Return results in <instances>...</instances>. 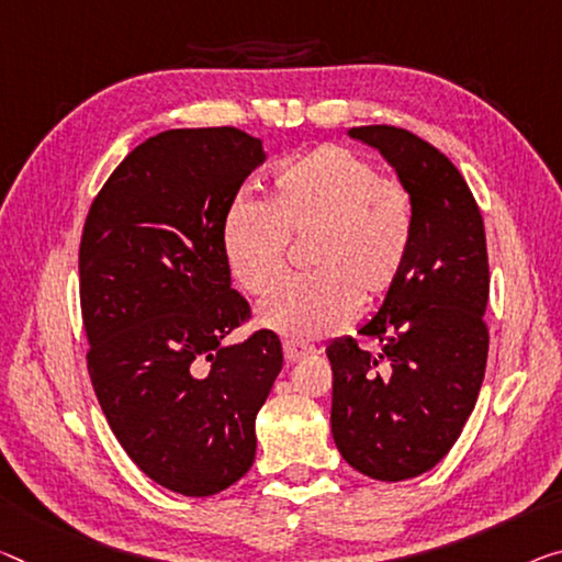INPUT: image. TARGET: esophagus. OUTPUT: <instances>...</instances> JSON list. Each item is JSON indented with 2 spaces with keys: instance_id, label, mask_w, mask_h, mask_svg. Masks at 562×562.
Listing matches in <instances>:
<instances>
[{
  "instance_id": "1",
  "label": "esophagus",
  "mask_w": 562,
  "mask_h": 562,
  "mask_svg": "<svg viewBox=\"0 0 562 562\" xmlns=\"http://www.w3.org/2000/svg\"><path fill=\"white\" fill-rule=\"evenodd\" d=\"M316 349L308 347V344H296V341H283V357H286L289 364H296V361L306 359Z\"/></svg>"
}]
</instances>
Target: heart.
I'll list each match as a JSON object with an SVG mask.
<instances>
[{"label": "heart", "mask_w": 562, "mask_h": 562, "mask_svg": "<svg viewBox=\"0 0 562 562\" xmlns=\"http://www.w3.org/2000/svg\"><path fill=\"white\" fill-rule=\"evenodd\" d=\"M417 213L409 188L379 176L364 155L324 143L271 172L269 201L231 198L221 248L233 281L251 296L269 293L286 269L289 240H306L314 273L266 299L258 322L293 341H316L382 301L407 269Z\"/></svg>", "instance_id": "b5f03b06"}]
</instances>
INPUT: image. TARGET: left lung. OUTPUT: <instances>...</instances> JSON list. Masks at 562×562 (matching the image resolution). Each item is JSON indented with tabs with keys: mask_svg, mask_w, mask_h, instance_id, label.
Wrapping results in <instances>:
<instances>
[{
	"mask_svg": "<svg viewBox=\"0 0 562 562\" xmlns=\"http://www.w3.org/2000/svg\"><path fill=\"white\" fill-rule=\"evenodd\" d=\"M392 162L409 188L417 231L407 269L357 339L326 347L334 371L331 435L367 477L400 482L452 450L485 379L490 263L485 223L445 153L404 127L349 131Z\"/></svg>",
	"mask_w": 562,
	"mask_h": 562,
	"instance_id": "left-lung-1",
	"label": "left lung"
}]
</instances>
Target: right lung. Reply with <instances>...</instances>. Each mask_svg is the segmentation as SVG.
I'll return each instance as SVG.
<instances>
[{"instance_id": "obj_1", "label": "right lung", "mask_w": 562, "mask_h": 562, "mask_svg": "<svg viewBox=\"0 0 562 562\" xmlns=\"http://www.w3.org/2000/svg\"><path fill=\"white\" fill-rule=\"evenodd\" d=\"M238 127H183L112 170L80 240L88 371L110 429L150 480L209 497L251 470L256 414L283 367L279 336L223 339L251 318L231 289L221 221L263 162Z\"/></svg>"}]
</instances>
